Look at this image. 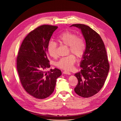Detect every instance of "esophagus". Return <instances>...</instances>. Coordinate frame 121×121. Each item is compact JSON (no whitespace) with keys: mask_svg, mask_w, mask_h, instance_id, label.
<instances>
[{"mask_svg":"<svg viewBox=\"0 0 121 121\" xmlns=\"http://www.w3.org/2000/svg\"><path fill=\"white\" fill-rule=\"evenodd\" d=\"M63 73H64V74H67V75H70L71 74V73H70V72H68V71H64L63 72Z\"/></svg>","mask_w":121,"mask_h":121,"instance_id":"esophagus-1","label":"esophagus"}]
</instances>
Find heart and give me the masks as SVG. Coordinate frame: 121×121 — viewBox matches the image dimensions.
<instances>
[{
	"label": "heart",
	"instance_id": "heart-1",
	"mask_svg": "<svg viewBox=\"0 0 121 121\" xmlns=\"http://www.w3.org/2000/svg\"><path fill=\"white\" fill-rule=\"evenodd\" d=\"M57 40L59 43L68 46L69 52L73 54L61 58L55 65L63 69L70 70L76 61L75 55L78 58L84 56L86 50L85 42L82 37L78 36L75 33L69 31H65L61 33L58 36ZM47 51L51 57H56L57 43L53 41H50L47 45Z\"/></svg>",
	"mask_w": 121,
	"mask_h": 121
}]
</instances>
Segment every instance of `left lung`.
Wrapping results in <instances>:
<instances>
[{
	"label": "left lung",
	"instance_id": "8db88e82",
	"mask_svg": "<svg viewBox=\"0 0 121 121\" xmlns=\"http://www.w3.org/2000/svg\"><path fill=\"white\" fill-rule=\"evenodd\" d=\"M72 26L81 30L86 43L80 64L81 69L75 74L78 83L74 91L82 97L89 98L101 90L106 79L110 69L106 50L99 34L89 26L81 24Z\"/></svg>",
	"mask_w": 121,
	"mask_h": 121
}]
</instances>
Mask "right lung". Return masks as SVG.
<instances>
[{
	"label": "right lung",
	"mask_w": 121,
	"mask_h": 121,
	"mask_svg": "<svg viewBox=\"0 0 121 121\" xmlns=\"http://www.w3.org/2000/svg\"><path fill=\"white\" fill-rule=\"evenodd\" d=\"M58 27L40 26L30 31L23 40L17 58V67L22 87L33 97L45 99L54 92L56 79L62 73L50 67L47 57V45Z\"/></svg>",
	"instance_id": "add662e5"
}]
</instances>
